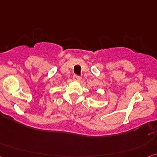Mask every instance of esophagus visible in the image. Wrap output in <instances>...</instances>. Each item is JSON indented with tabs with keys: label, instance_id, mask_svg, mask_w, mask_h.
Masks as SVG:
<instances>
[{
	"label": "esophagus",
	"instance_id": "34e87169",
	"mask_svg": "<svg viewBox=\"0 0 157 157\" xmlns=\"http://www.w3.org/2000/svg\"><path fill=\"white\" fill-rule=\"evenodd\" d=\"M73 79H74V80L77 81V82H80L81 80H82V77L80 76H78V75H74Z\"/></svg>",
	"mask_w": 157,
	"mask_h": 157
}]
</instances>
